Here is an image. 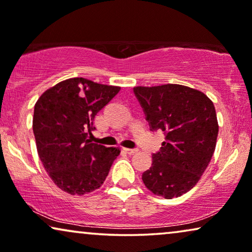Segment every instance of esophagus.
Listing matches in <instances>:
<instances>
[{
  "mask_svg": "<svg viewBox=\"0 0 252 252\" xmlns=\"http://www.w3.org/2000/svg\"><path fill=\"white\" fill-rule=\"evenodd\" d=\"M125 151H126V153L128 154V155H134V154L137 153V149H128V148H126Z\"/></svg>",
  "mask_w": 252,
  "mask_h": 252,
  "instance_id": "34e87169",
  "label": "esophagus"
}]
</instances>
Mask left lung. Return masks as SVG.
I'll return each mask as SVG.
<instances>
[{
    "mask_svg": "<svg viewBox=\"0 0 252 252\" xmlns=\"http://www.w3.org/2000/svg\"><path fill=\"white\" fill-rule=\"evenodd\" d=\"M151 130H163L165 141L142 174L155 195L171 199L190 190L215 153L218 120L204 93L182 85L134 87Z\"/></svg>",
    "mask_w": 252,
    "mask_h": 252,
    "instance_id": "obj_1",
    "label": "left lung"
}]
</instances>
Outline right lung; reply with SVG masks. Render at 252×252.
I'll list each match as a JSON object with an SVG mask.
<instances>
[{
  "instance_id": "add662e5",
  "label": "right lung",
  "mask_w": 252,
  "mask_h": 252,
  "mask_svg": "<svg viewBox=\"0 0 252 252\" xmlns=\"http://www.w3.org/2000/svg\"><path fill=\"white\" fill-rule=\"evenodd\" d=\"M120 87L71 78L47 89L34 106L33 133L44 170L62 190L84 195L98 189L120 154L88 139L95 116Z\"/></svg>"
}]
</instances>
